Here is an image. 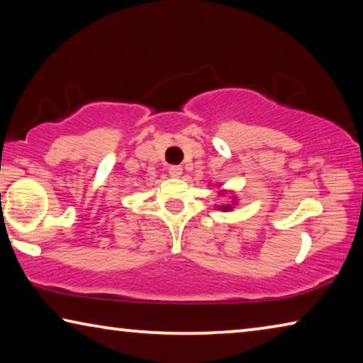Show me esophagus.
I'll return each mask as SVG.
<instances>
[{
	"mask_svg": "<svg viewBox=\"0 0 363 363\" xmlns=\"http://www.w3.org/2000/svg\"><path fill=\"white\" fill-rule=\"evenodd\" d=\"M168 173L173 177H179L182 174V168L179 167V164H173V167L168 168Z\"/></svg>",
	"mask_w": 363,
	"mask_h": 363,
	"instance_id": "34e87169",
	"label": "esophagus"
}]
</instances>
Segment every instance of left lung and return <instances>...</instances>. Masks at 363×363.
Returning <instances> with one entry per match:
<instances>
[{"label":"left lung","instance_id":"obj_1","mask_svg":"<svg viewBox=\"0 0 363 363\" xmlns=\"http://www.w3.org/2000/svg\"><path fill=\"white\" fill-rule=\"evenodd\" d=\"M230 208H232L230 205H227V206H224V210H230Z\"/></svg>","mask_w":363,"mask_h":363}]
</instances>
